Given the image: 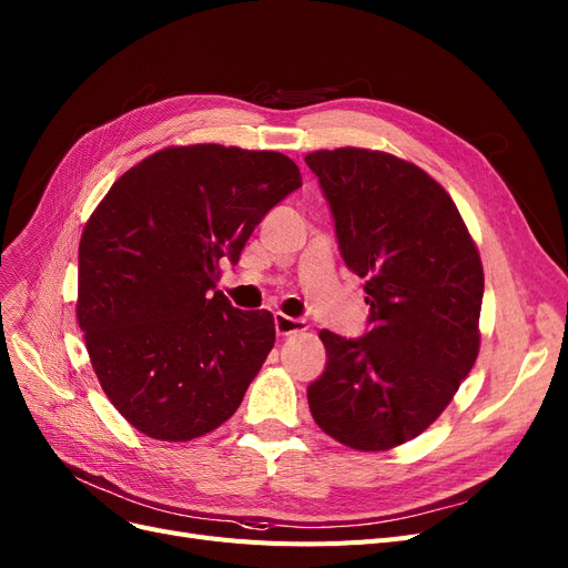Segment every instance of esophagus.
I'll return each mask as SVG.
<instances>
[{
  "label": "esophagus",
  "instance_id": "34e87169",
  "mask_svg": "<svg viewBox=\"0 0 568 568\" xmlns=\"http://www.w3.org/2000/svg\"><path fill=\"white\" fill-rule=\"evenodd\" d=\"M305 320H293V317H286L282 315V312H277L275 315V331L280 336H291V334H298V331H305Z\"/></svg>",
  "mask_w": 568,
  "mask_h": 568
}]
</instances>
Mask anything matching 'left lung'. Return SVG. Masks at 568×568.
Here are the masks:
<instances>
[{
	"label": "left lung",
	"mask_w": 568,
	"mask_h": 568,
	"mask_svg": "<svg viewBox=\"0 0 568 568\" xmlns=\"http://www.w3.org/2000/svg\"><path fill=\"white\" fill-rule=\"evenodd\" d=\"M305 164L371 307L362 338L320 331L326 368L307 404L328 437L387 452L439 418L479 355V251L448 192L416 164L364 148L317 150Z\"/></svg>",
	"instance_id": "8db88e82"
}]
</instances>
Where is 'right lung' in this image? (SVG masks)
I'll use <instances>...</instances> for the list:
<instances>
[{"label":"right lung","mask_w":568,"mask_h":568,"mask_svg":"<svg viewBox=\"0 0 568 568\" xmlns=\"http://www.w3.org/2000/svg\"><path fill=\"white\" fill-rule=\"evenodd\" d=\"M303 185L282 152L164 148L116 179L80 242L77 322L114 408L143 435L190 442L240 408L275 345L267 310L232 307L221 261Z\"/></svg>","instance_id":"add662e5"}]
</instances>
